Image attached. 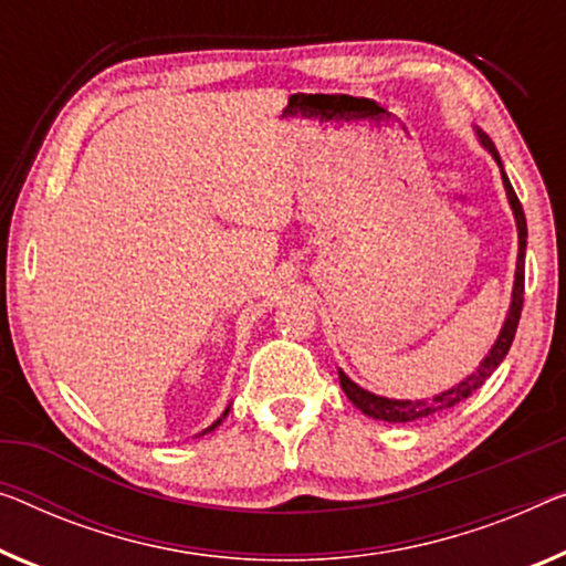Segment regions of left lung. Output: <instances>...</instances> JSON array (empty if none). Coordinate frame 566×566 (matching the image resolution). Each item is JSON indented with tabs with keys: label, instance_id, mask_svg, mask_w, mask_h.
<instances>
[{
	"label": "left lung",
	"instance_id": "8db88e82",
	"mask_svg": "<svg viewBox=\"0 0 566 566\" xmlns=\"http://www.w3.org/2000/svg\"><path fill=\"white\" fill-rule=\"evenodd\" d=\"M478 139L480 145H483L488 151H491L495 163L501 165V157H499V149L491 142L488 134H483L478 129ZM501 177H503V188H505V196H509V202L513 208V218H516V229H518V261H516V282H513V294H511V307H509V315H505V323L501 327V335L499 340L493 343V348L488 356L480 360V366L472 370V374L465 378V381H460L458 386H452V389H447L442 394L432 396V399H417V401H401V399H386V396H376L366 389H360L358 384H353L348 376L343 374V370H337V376H340V386L348 399L356 403V407L364 411L366 417H374V419H381V421H391V424H403V421H415V419H424V417H432L437 411H444V409H452L454 403L465 401L470 394H475L480 386H483L488 378L495 368L503 364L505 353H509L511 343H513V335H516V327H518V319H521V310H524V269H526V216H524V208H521V200L516 196V190H513V185L509 180V175L503 172V165H501Z\"/></svg>",
	"mask_w": 566,
	"mask_h": 566
}]
</instances>
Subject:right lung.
<instances>
[{"label": "right lung", "mask_w": 566, "mask_h": 566, "mask_svg": "<svg viewBox=\"0 0 566 566\" xmlns=\"http://www.w3.org/2000/svg\"><path fill=\"white\" fill-rule=\"evenodd\" d=\"M226 415H229V409H226V411H223V417H221V419H218V421H213V424H210L208 429H202V434H206V432H213V429H216L218 424H221V421L226 419Z\"/></svg>", "instance_id": "1"}]
</instances>
